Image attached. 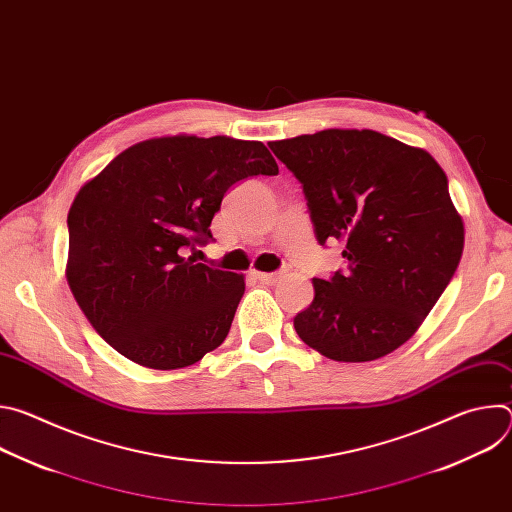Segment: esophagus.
Wrapping results in <instances>:
<instances>
[{"instance_id":"obj_1","label":"esophagus","mask_w":512,"mask_h":512,"mask_svg":"<svg viewBox=\"0 0 512 512\" xmlns=\"http://www.w3.org/2000/svg\"><path fill=\"white\" fill-rule=\"evenodd\" d=\"M255 279H259L261 283H267V285H275L279 279H281V273H253Z\"/></svg>"}]
</instances>
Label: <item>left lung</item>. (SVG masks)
Returning <instances> with one entry per match:
<instances>
[{"label":"left lung","instance_id":"1","mask_svg":"<svg viewBox=\"0 0 512 512\" xmlns=\"http://www.w3.org/2000/svg\"><path fill=\"white\" fill-rule=\"evenodd\" d=\"M306 194L320 245H344V271L314 279L298 336L338 362L377 360L407 342L464 251L448 178L425 150L373 129L271 141Z\"/></svg>","mask_w":512,"mask_h":512}]
</instances>
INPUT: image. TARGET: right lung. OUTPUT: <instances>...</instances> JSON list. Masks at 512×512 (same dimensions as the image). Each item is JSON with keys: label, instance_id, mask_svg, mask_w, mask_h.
Here are the masks:
<instances>
[{"label": "right lung", "instance_id": "obj_1", "mask_svg": "<svg viewBox=\"0 0 512 512\" xmlns=\"http://www.w3.org/2000/svg\"><path fill=\"white\" fill-rule=\"evenodd\" d=\"M277 172L261 141L174 135L131 145L89 180L68 210L66 279L101 338L156 371L221 346L245 277L184 255L212 239L233 184Z\"/></svg>", "mask_w": 512, "mask_h": 512}]
</instances>
